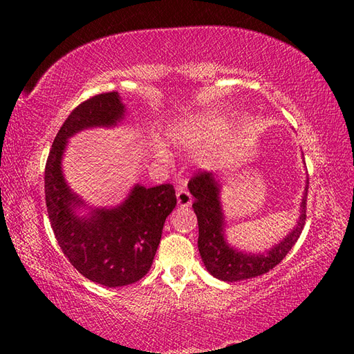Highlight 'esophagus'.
<instances>
[{"label": "esophagus", "mask_w": 354, "mask_h": 354, "mask_svg": "<svg viewBox=\"0 0 354 354\" xmlns=\"http://www.w3.org/2000/svg\"><path fill=\"white\" fill-rule=\"evenodd\" d=\"M176 199H178L179 207H189L192 205V201H193L190 192L184 189V187H179L176 190Z\"/></svg>", "instance_id": "esophagus-1"}]
</instances>
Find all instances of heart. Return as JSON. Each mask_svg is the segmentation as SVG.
I'll list each match as a JSON object with an SVG mask.
<instances>
[{"label": "heart", "mask_w": 354, "mask_h": 354, "mask_svg": "<svg viewBox=\"0 0 354 354\" xmlns=\"http://www.w3.org/2000/svg\"><path fill=\"white\" fill-rule=\"evenodd\" d=\"M223 123L212 114H194L176 120L167 129L170 145L183 150H201L221 137Z\"/></svg>", "instance_id": "1"}]
</instances>
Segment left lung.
I'll use <instances>...</instances> for the list:
<instances>
[{"mask_svg": "<svg viewBox=\"0 0 354 354\" xmlns=\"http://www.w3.org/2000/svg\"><path fill=\"white\" fill-rule=\"evenodd\" d=\"M307 189L309 185H306L301 209H299L301 216L295 230L269 252L248 255L234 251L225 242L222 234L223 216L219 204V185L214 181L213 173H194L189 181V190L194 196L193 209L198 217V248L208 272L223 281H240L263 275L275 268L301 236L307 216Z\"/></svg>", "mask_w": 354, "mask_h": 354, "instance_id": "obj_1", "label": "left lung"}]
</instances>
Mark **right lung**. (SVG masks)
<instances>
[{
	"mask_svg": "<svg viewBox=\"0 0 354 354\" xmlns=\"http://www.w3.org/2000/svg\"><path fill=\"white\" fill-rule=\"evenodd\" d=\"M123 112L115 91L93 95L74 108L53 141L44 178L50 223L65 257L88 280L108 288L132 284L149 272L165 217L176 205L171 184L150 189L137 185L123 205L97 209L91 219L73 213V205L80 201L62 176L66 138L85 127L114 124Z\"/></svg>",
	"mask_w": 354,
	"mask_h": 354,
	"instance_id": "obj_1",
	"label": "right lung"
}]
</instances>
